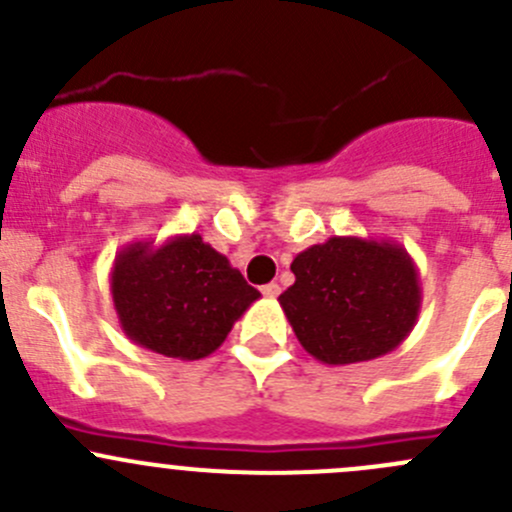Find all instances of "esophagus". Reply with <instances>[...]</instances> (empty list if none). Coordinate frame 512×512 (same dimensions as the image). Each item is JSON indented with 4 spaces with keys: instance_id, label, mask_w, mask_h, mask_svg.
<instances>
[{
    "instance_id": "1",
    "label": "esophagus",
    "mask_w": 512,
    "mask_h": 512,
    "mask_svg": "<svg viewBox=\"0 0 512 512\" xmlns=\"http://www.w3.org/2000/svg\"><path fill=\"white\" fill-rule=\"evenodd\" d=\"M262 294H265V297H277V294H280V285H277V282H270V285L262 287Z\"/></svg>"
}]
</instances>
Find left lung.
<instances>
[{
  "instance_id": "8db88e82",
  "label": "left lung",
  "mask_w": 512,
  "mask_h": 512,
  "mask_svg": "<svg viewBox=\"0 0 512 512\" xmlns=\"http://www.w3.org/2000/svg\"><path fill=\"white\" fill-rule=\"evenodd\" d=\"M294 285L280 294L304 352L329 366L394 352L421 312L418 270L404 245L329 237L292 260Z\"/></svg>"
}]
</instances>
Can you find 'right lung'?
I'll return each mask as SVG.
<instances>
[{
	"instance_id": "obj_1",
	"label": "right lung",
	"mask_w": 512,
	"mask_h": 512,
	"mask_svg": "<svg viewBox=\"0 0 512 512\" xmlns=\"http://www.w3.org/2000/svg\"><path fill=\"white\" fill-rule=\"evenodd\" d=\"M111 294L123 334L180 361L213 354L260 292L198 232L163 245L131 242L113 260Z\"/></svg>"
}]
</instances>
